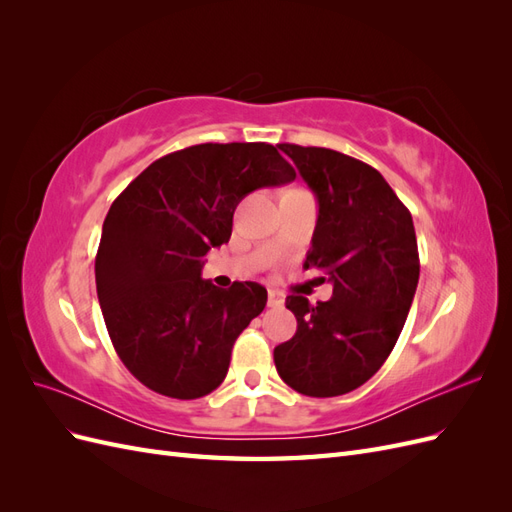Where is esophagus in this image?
<instances>
[{"label":"esophagus","instance_id":"obj_1","mask_svg":"<svg viewBox=\"0 0 512 512\" xmlns=\"http://www.w3.org/2000/svg\"><path fill=\"white\" fill-rule=\"evenodd\" d=\"M269 307H282L284 305V294H280L277 290H269Z\"/></svg>","mask_w":512,"mask_h":512}]
</instances>
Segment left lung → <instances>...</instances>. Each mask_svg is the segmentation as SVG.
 Here are the masks:
<instances>
[{
    "label": "left lung",
    "instance_id": "1",
    "mask_svg": "<svg viewBox=\"0 0 512 512\" xmlns=\"http://www.w3.org/2000/svg\"><path fill=\"white\" fill-rule=\"evenodd\" d=\"M280 149L318 198L303 267L324 271L333 297L312 305L290 294L297 333L273 350V361L297 393L337 397L365 384L397 344L421 271L416 232L376 168L324 147Z\"/></svg>",
    "mask_w": 512,
    "mask_h": 512
}]
</instances>
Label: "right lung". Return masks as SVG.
Segmentation results:
<instances>
[{
  "label": "right lung",
  "instance_id": "right-lung-1",
  "mask_svg": "<svg viewBox=\"0 0 512 512\" xmlns=\"http://www.w3.org/2000/svg\"><path fill=\"white\" fill-rule=\"evenodd\" d=\"M294 177L269 143H205L149 164L115 198L96 254L98 301L121 363L147 389L198 399L224 382L267 290L213 286L203 256L228 243L247 194Z\"/></svg>",
  "mask_w": 512,
  "mask_h": 512
}]
</instances>
